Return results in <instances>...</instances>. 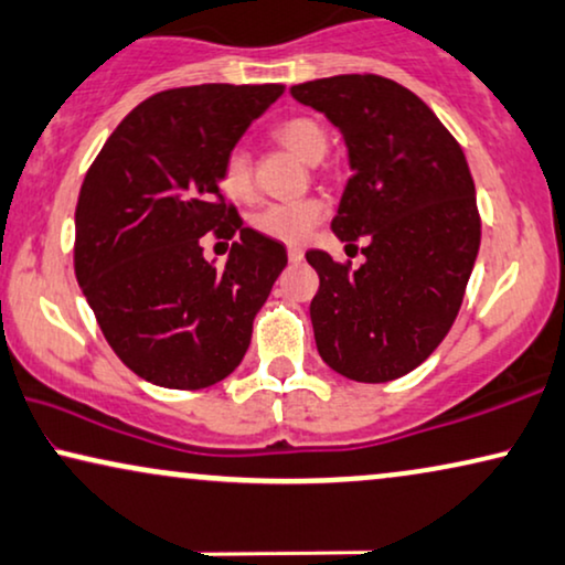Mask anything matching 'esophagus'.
Instances as JSON below:
<instances>
[{
  "instance_id": "1",
  "label": "esophagus",
  "mask_w": 565,
  "mask_h": 565,
  "mask_svg": "<svg viewBox=\"0 0 565 565\" xmlns=\"http://www.w3.org/2000/svg\"><path fill=\"white\" fill-rule=\"evenodd\" d=\"M288 259L292 262V265H298V262L303 259V248H300V246H288Z\"/></svg>"
}]
</instances>
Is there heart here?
Masks as SVG:
<instances>
[{"instance_id": "b5f03b06", "label": "heart", "mask_w": 565, "mask_h": 565, "mask_svg": "<svg viewBox=\"0 0 565 565\" xmlns=\"http://www.w3.org/2000/svg\"><path fill=\"white\" fill-rule=\"evenodd\" d=\"M273 139L280 142L285 150L292 156L306 160V163H319L329 148L327 129L321 127L311 116H290V119L277 121L273 127ZM220 189L233 202H248L254 196V181H252V160H248L246 150L233 148L225 156L223 166H220ZM327 215V204L321 200H300V202H285V204H267L254 215V228L265 233L269 238L296 241L306 238L313 225Z\"/></svg>"}]
</instances>
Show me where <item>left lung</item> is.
Returning <instances> with one entry per match:
<instances>
[{"label": "left lung", "mask_w": 565, "mask_h": 565, "mask_svg": "<svg viewBox=\"0 0 565 565\" xmlns=\"http://www.w3.org/2000/svg\"><path fill=\"white\" fill-rule=\"evenodd\" d=\"M298 104L342 131L350 171L332 231L365 238V262L306 252L319 275L311 324L321 361L363 384L417 369L457 319L480 248V215L465 152L420 98L379 75L292 85Z\"/></svg>", "instance_id": "left-lung-1"}]
</instances>
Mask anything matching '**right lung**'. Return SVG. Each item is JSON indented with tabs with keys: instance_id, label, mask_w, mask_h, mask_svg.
<instances>
[{
	"instance_id": "right-lung-1",
	"label": "right lung",
	"mask_w": 565,
	"mask_h": 565,
	"mask_svg": "<svg viewBox=\"0 0 565 565\" xmlns=\"http://www.w3.org/2000/svg\"><path fill=\"white\" fill-rule=\"evenodd\" d=\"M282 85H194L124 116L85 173L75 275L121 363L166 390H204L244 361L256 311L288 265L220 194V166ZM236 237L225 268L199 238Z\"/></svg>"
}]
</instances>
